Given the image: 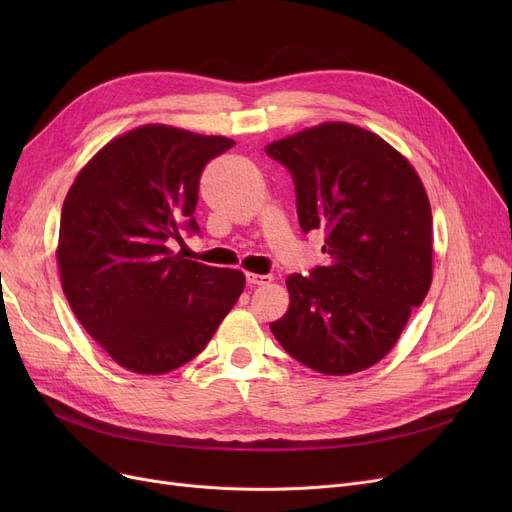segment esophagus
I'll return each mask as SVG.
<instances>
[{
	"label": "esophagus",
	"mask_w": 512,
	"mask_h": 512,
	"mask_svg": "<svg viewBox=\"0 0 512 512\" xmlns=\"http://www.w3.org/2000/svg\"><path fill=\"white\" fill-rule=\"evenodd\" d=\"M272 282V276L267 274H247V284L249 286H261V284H267Z\"/></svg>",
	"instance_id": "obj_1"
}]
</instances>
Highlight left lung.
Instances as JSON below:
<instances>
[{
  "mask_svg": "<svg viewBox=\"0 0 512 512\" xmlns=\"http://www.w3.org/2000/svg\"><path fill=\"white\" fill-rule=\"evenodd\" d=\"M265 153L294 182L305 234L324 232L326 265L286 280L290 307L270 324L284 351L326 375L390 353L432 284V207L409 161L378 134L326 122Z\"/></svg>",
  "mask_w": 512,
  "mask_h": 512,
  "instance_id": "obj_1",
  "label": "left lung"
}]
</instances>
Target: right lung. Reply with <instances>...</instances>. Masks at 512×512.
Returning <instances> with one entry per match:
<instances>
[{"label":"right lung","mask_w":512,"mask_h":512,"mask_svg":"<svg viewBox=\"0 0 512 512\" xmlns=\"http://www.w3.org/2000/svg\"><path fill=\"white\" fill-rule=\"evenodd\" d=\"M234 147L149 124L107 143L70 186L58 263L83 328L118 365L168 373L195 359L245 288V274L170 251L195 220L207 161Z\"/></svg>","instance_id":"obj_1"}]
</instances>
